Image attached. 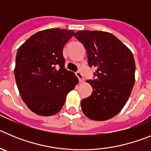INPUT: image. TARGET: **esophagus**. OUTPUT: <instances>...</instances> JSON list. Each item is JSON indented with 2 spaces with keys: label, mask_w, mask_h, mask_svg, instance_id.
I'll return each mask as SVG.
<instances>
[{
  "label": "esophagus",
  "mask_w": 151,
  "mask_h": 151,
  "mask_svg": "<svg viewBox=\"0 0 151 151\" xmlns=\"http://www.w3.org/2000/svg\"><path fill=\"white\" fill-rule=\"evenodd\" d=\"M76 76L78 77V80H79V82H82L84 81V77H83V75L82 74V73L79 71L76 72Z\"/></svg>",
  "instance_id": "esophagus-1"
}]
</instances>
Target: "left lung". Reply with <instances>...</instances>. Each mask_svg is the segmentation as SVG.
<instances>
[{"instance_id": "8db88e82", "label": "left lung", "mask_w": 151, "mask_h": 151, "mask_svg": "<svg viewBox=\"0 0 151 151\" xmlns=\"http://www.w3.org/2000/svg\"><path fill=\"white\" fill-rule=\"evenodd\" d=\"M74 37L84 45L96 78L88 80L93 92L82 99L84 114L91 119L106 120L115 116L127 102L134 84L135 63L131 50L111 33L78 31Z\"/></svg>"}]
</instances>
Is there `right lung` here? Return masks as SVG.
I'll list each match as a JSON object with an SVG mask.
<instances>
[{"instance_id":"right-lung-1","label":"right lung","mask_w":151,"mask_h":151,"mask_svg":"<svg viewBox=\"0 0 151 151\" xmlns=\"http://www.w3.org/2000/svg\"><path fill=\"white\" fill-rule=\"evenodd\" d=\"M73 34L61 29L40 31L18 49L14 69L17 88L25 104L38 115L58 113L78 84L75 73L65 68L63 55Z\"/></svg>"}]
</instances>
